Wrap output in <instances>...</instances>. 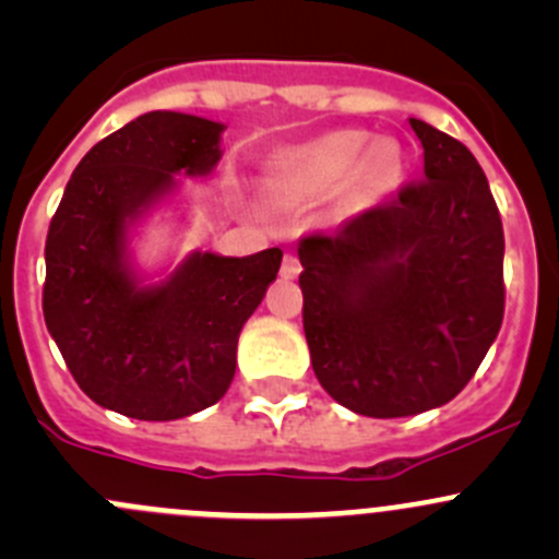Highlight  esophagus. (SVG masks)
Masks as SVG:
<instances>
[{
    "label": "esophagus",
    "mask_w": 559,
    "mask_h": 559,
    "mask_svg": "<svg viewBox=\"0 0 559 559\" xmlns=\"http://www.w3.org/2000/svg\"><path fill=\"white\" fill-rule=\"evenodd\" d=\"M300 270H302L300 259H297L292 251H286L284 262H281V275H284V278H297V275H300Z\"/></svg>",
    "instance_id": "esophagus-1"
}]
</instances>
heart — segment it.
Here are the masks:
<instances>
[{
    "instance_id": "b5f03b06",
    "label": "heart",
    "mask_w": 559,
    "mask_h": 559,
    "mask_svg": "<svg viewBox=\"0 0 559 559\" xmlns=\"http://www.w3.org/2000/svg\"><path fill=\"white\" fill-rule=\"evenodd\" d=\"M400 173V145L389 138L370 143L362 129H337L295 151L275 167L273 191L286 200L321 197L341 189L354 175V189L379 191Z\"/></svg>"
}]
</instances>
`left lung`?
<instances>
[{"mask_svg": "<svg viewBox=\"0 0 559 559\" xmlns=\"http://www.w3.org/2000/svg\"><path fill=\"white\" fill-rule=\"evenodd\" d=\"M425 178L300 238L302 326L319 384L376 419L449 403L506 311L503 222L476 156L411 118Z\"/></svg>", "mask_w": 559, "mask_h": 559, "instance_id": "1", "label": "left lung"}]
</instances>
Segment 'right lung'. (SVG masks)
<instances>
[{
  "label": "right lung",
  "mask_w": 559,
  "mask_h": 559,
  "mask_svg": "<svg viewBox=\"0 0 559 559\" xmlns=\"http://www.w3.org/2000/svg\"><path fill=\"white\" fill-rule=\"evenodd\" d=\"M222 123L154 110L81 159L45 240L43 313L78 386L105 408L170 421L218 403L233 384L238 335L281 267L194 253L167 284L138 289L123 262L127 222L222 159Z\"/></svg>",
  "instance_id": "right-lung-1"
}]
</instances>
